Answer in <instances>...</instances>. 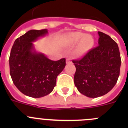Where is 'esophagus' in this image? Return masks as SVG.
Wrapping results in <instances>:
<instances>
[{"label": "esophagus", "mask_w": 128, "mask_h": 128, "mask_svg": "<svg viewBox=\"0 0 128 128\" xmlns=\"http://www.w3.org/2000/svg\"><path fill=\"white\" fill-rule=\"evenodd\" d=\"M66 63H67V64H69V63H72V62H71L70 59V58H67L66 60Z\"/></svg>", "instance_id": "obj_1"}]
</instances>
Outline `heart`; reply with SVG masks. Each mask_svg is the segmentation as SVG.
I'll use <instances>...</instances> for the list:
<instances>
[{
	"mask_svg": "<svg viewBox=\"0 0 128 128\" xmlns=\"http://www.w3.org/2000/svg\"><path fill=\"white\" fill-rule=\"evenodd\" d=\"M75 53L77 56H82L88 52L94 46V41L90 35L80 32H73L67 34L64 40L66 46H74L78 44Z\"/></svg>",
	"mask_w": 128,
	"mask_h": 128,
	"instance_id": "1",
	"label": "heart"
}]
</instances>
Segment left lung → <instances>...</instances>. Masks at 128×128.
Wrapping results in <instances>:
<instances>
[{
  "label": "left lung",
  "mask_w": 128,
  "mask_h": 128,
  "mask_svg": "<svg viewBox=\"0 0 128 128\" xmlns=\"http://www.w3.org/2000/svg\"><path fill=\"white\" fill-rule=\"evenodd\" d=\"M98 47L81 60H73L76 70L74 84L78 91L90 98L108 93L120 74L121 59L118 45L110 36L99 31Z\"/></svg>",
  "instance_id": "8db88e82"
}]
</instances>
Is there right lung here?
I'll use <instances>...</instances> for the list:
<instances>
[{"label": "right lung", "instance_id": "1", "mask_svg": "<svg viewBox=\"0 0 128 128\" xmlns=\"http://www.w3.org/2000/svg\"><path fill=\"white\" fill-rule=\"evenodd\" d=\"M47 34V29L29 30L16 40L10 53L13 83L22 94L31 98H42L52 92L57 76L66 65L65 58L52 61L36 51L32 42Z\"/></svg>", "mask_w": 128, "mask_h": 128}]
</instances>
